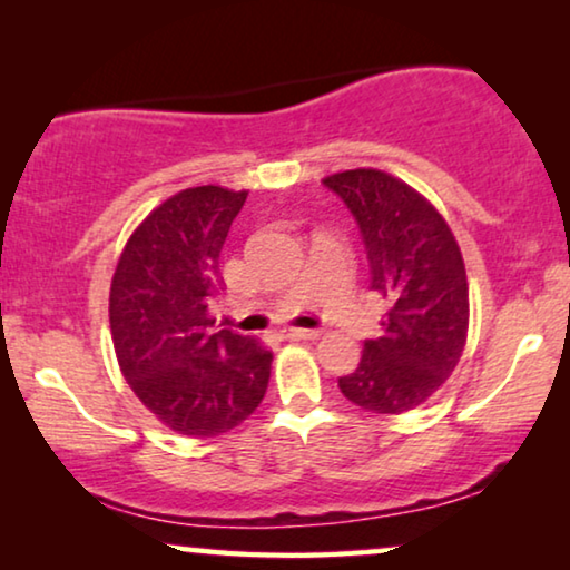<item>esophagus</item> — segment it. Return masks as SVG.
Listing matches in <instances>:
<instances>
[{
    "instance_id": "esophagus-1",
    "label": "esophagus",
    "mask_w": 570,
    "mask_h": 570,
    "mask_svg": "<svg viewBox=\"0 0 570 570\" xmlns=\"http://www.w3.org/2000/svg\"><path fill=\"white\" fill-rule=\"evenodd\" d=\"M283 337L287 340H318L316 330H298V326H287L283 330Z\"/></svg>"
}]
</instances>
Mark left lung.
I'll return each mask as SVG.
<instances>
[{"mask_svg": "<svg viewBox=\"0 0 570 570\" xmlns=\"http://www.w3.org/2000/svg\"><path fill=\"white\" fill-rule=\"evenodd\" d=\"M353 213L368 254L371 291L389 303L384 334L363 342L340 392L376 415L415 410L451 376L470 330V287L454 233L400 178L355 168L324 178Z\"/></svg>", "mask_w": 570, "mask_h": 570, "instance_id": "8db88e82", "label": "left lung"}]
</instances>
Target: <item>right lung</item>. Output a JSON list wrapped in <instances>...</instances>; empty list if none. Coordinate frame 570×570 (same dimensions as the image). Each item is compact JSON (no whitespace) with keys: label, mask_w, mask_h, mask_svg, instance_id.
<instances>
[{"label":"right lung","mask_w":570,"mask_h":570,"mask_svg":"<svg viewBox=\"0 0 570 570\" xmlns=\"http://www.w3.org/2000/svg\"><path fill=\"white\" fill-rule=\"evenodd\" d=\"M246 194L213 184L174 194L131 233L111 279L108 318L124 379L163 425L191 439L244 423L269 384V350L215 330L209 316Z\"/></svg>","instance_id":"1"}]
</instances>
